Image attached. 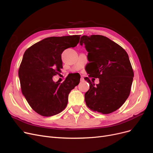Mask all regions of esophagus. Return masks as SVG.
<instances>
[{
    "label": "esophagus",
    "instance_id": "34e87169",
    "mask_svg": "<svg viewBox=\"0 0 153 153\" xmlns=\"http://www.w3.org/2000/svg\"><path fill=\"white\" fill-rule=\"evenodd\" d=\"M84 81V79L83 77H81V81Z\"/></svg>",
    "mask_w": 153,
    "mask_h": 153
}]
</instances>
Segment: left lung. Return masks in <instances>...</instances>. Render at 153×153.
<instances>
[{"mask_svg": "<svg viewBox=\"0 0 153 153\" xmlns=\"http://www.w3.org/2000/svg\"><path fill=\"white\" fill-rule=\"evenodd\" d=\"M88 52L89 77L99 78V83L85 77L90 88L84 95L92 111L109 114L118 109L128 99L134 72L127 52L120 45L101 35L83 36L80 45Z\"/></svg>", "mask_w": 153, "mask_h": 153, "instance_id": "8db88e82", "label": "left lung"}]
</instances>
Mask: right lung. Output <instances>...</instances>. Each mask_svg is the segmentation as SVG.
<instances>
[{
  "mask_svg": "<svg viewBox=\"0 0 153 153\" xmlns=\"http://www.w3.org/2000/svg\"><path fill=\"white\" fill-rule=\"evenodd\" d=\"M80 36L45 38L24 52L19 70L21 90L30 107L39 114L51 116L63 111L69 92L79 84L81 77L74 74L62 83L54 82L52 77L62 68V52L76 47Z\"/></svg>",
  "mask_w": 153,
  "mask_h": 153,
  "instance_id": "1",
  "label": "right lung"
}]
</instances>
